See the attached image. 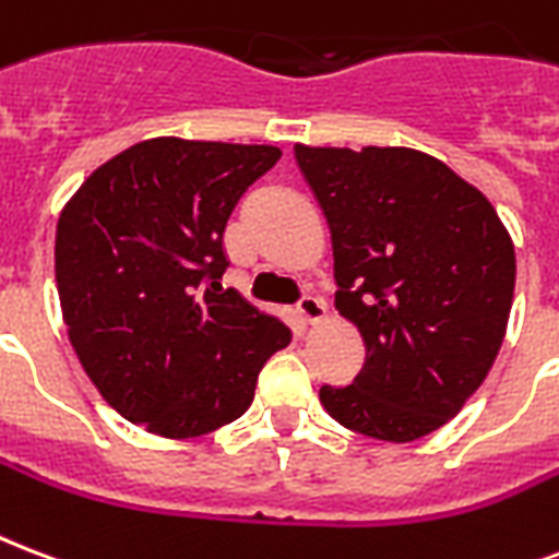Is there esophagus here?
<instances>
[{"mask_svg": "<svg viewBox=\"0 0 559 559\" xmlns=\"http://www.w3.org/2000/svg\"><path fill=\"white\" fill-rule=\"evenodd\" d=\"M296 310H298V317L305 319V322H310V325L322 322V319H325V313H328L325 301H322V298H317V296H301V298H298Z\"/></svg>", "mask_w": 559, "mask_h": 559, "instance_id": "obj_1", "label": "esophagus"}]
</instances>
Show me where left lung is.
Listing matches in <instances>:
<instances>
[{
  "label": "left lung",
  "instance_id": "1",
  "mask_svg": "<svg viewBox=\"0 0 559 559\" xmlns=\"http://www.w3.org/2000/svg\"><path fill=\"white\" fill-rule=\"evenodd\" d=\"M334 246V305L366 343L348 386H322L340 425L413 442L442 428L496 364L516 251L478 187L404 146H296Z\"/></svg>",
  "mask_w": 559,
  "mask_h": 559
}]
</instances>
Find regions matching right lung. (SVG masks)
<instances>
[{"label": "right lung", "mask_w": 559, "mask_h": 559, "mask_svg": "<svg viewBox=\"0 0 559 559\" xmlns=\"http://www.w3.org/2000/svg\"><path fill=\"white\" fill-rule=\"evenodd\" d=\"M278 146L155 138L102 164L55 234L67 334L102 399L166 440L240 419L289 328L237 289L228 216Z\"/></svg>", "instance_id": "1"}]
</instances>
